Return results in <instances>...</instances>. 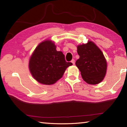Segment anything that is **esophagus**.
Segmentation results:
<instances>
[{"instance_id": "34e87169", "label": "esophagus", "mask_w": 127, "mask_h": 127, "mask_svg": "<svg viewBox=\"0 0 127 127\" xmlns=\"http://www.w3.org/2000/svg\"><path fill=\"white\" fill-rule=\"evenodd\" d=\"M71 63L73 64V65H75V60L74 59H72L71 60Z\"/></svg>"}]
</instances>
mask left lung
<instances>
[{"mask_svg":"<svg viewBox=\"0 0 127 127\" xmlns=\"http://www.w3.org/2000/svg\"><path fill=\"white\" fill-rule=\"evenodd\" d=\"M80 58L76 65L81 72L83 80L88 84L101 82L106 75L107 62L100 49L91 41L77 46Z\"/></svg>","mask_w":127,"mask_h":127,"instance_id":"left-lung-1","label":"left lung"}]
</instances>
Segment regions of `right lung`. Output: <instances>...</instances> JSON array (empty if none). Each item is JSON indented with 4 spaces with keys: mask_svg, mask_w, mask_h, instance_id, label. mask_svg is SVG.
<instances>
[{
    "mask_svg": "<svg viewBox=\"0 0 127 127\" xmlns=\"http://www.w3.org/2000/svg\"><path fill=\"white\" fill-rule=\"evenodd\" d=\"M72 65L65 61L62 52L56 50L55 43L47 40L40 43L32 53L29 69L37 82L51 85L62 78L66 68Z\"/></svg>",
    "mask_w": 127,
    "mask_h": 127,
    "instance_id": "1",
    "label": "right lung"
}]
</instances>
